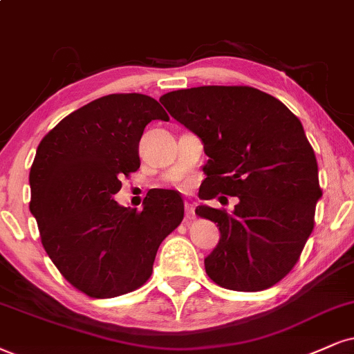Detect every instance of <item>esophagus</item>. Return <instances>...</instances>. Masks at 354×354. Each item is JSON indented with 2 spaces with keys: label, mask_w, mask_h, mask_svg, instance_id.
<instances>
[{
  "label": "esophagus",
  "mask_w": 354,
  "mask_h": 354,
  "mask_svg": "<svg viewBox=\"0 0 354 354\" xmlns=\"http://www.w3.org/2000/svg\"><path fill=\"white\" fill-rule=\"evenodd\" d=\"M192 220H195V208H194V205L187 202L185 203V221H192Z\"/></svg>",
  "instance_id": "34e87169"
}]
</instances>
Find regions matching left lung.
<instances>
[{"mask_svg":"<svg viewBox=\"0 0 354 354\" xmlns=\"http://www.w3.org/2000/svg\"><path fill=\"white\" fill-rule=\"evenodd\" d=\"M160 103L202 139L210 157L198 197L239 198L233 213L207 205L195 210L221 233L205 259L208 277L239 292L282 281L300 259L322 197L315 152L299 118L277 98L244 85L170 91Z\"/></svg>","mask_w":354,"mask_h":354,"instance_id":"8db88e82","label":"left lung"}]
</instances>
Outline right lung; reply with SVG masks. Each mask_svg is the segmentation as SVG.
I'll list each match as a JSON object with an SVG mask.
<instances>
[{"label":"right lung","mask_w":354,"mask_h":354,"mask_svg":"<svg viewBox=\"0 0 354 354\" xmlns=\"http://www.w3.org/2000/svg\"><path fill=\"white\" fill-rule=\"evenodd\" d=\"M152 120H169L157 100L106 95L65 116L37 147L29 210L52 263L88 297L144 286L160 243L184 220V200L172 190L147 194L141 212L113 200L141 165L139 141Z\"/></svg>","instance_id":"obj_1"}]
</instances>
